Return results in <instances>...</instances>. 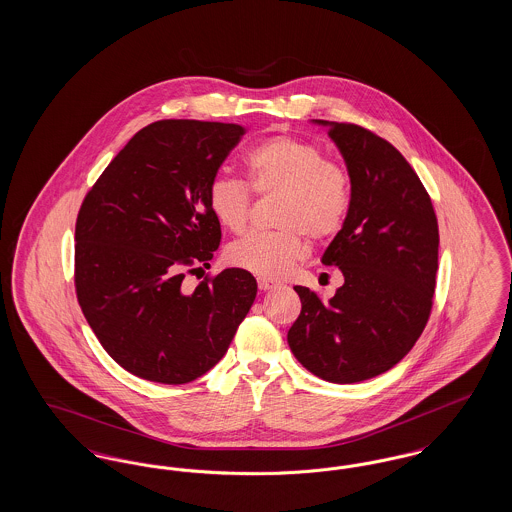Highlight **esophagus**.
Masks as SVG:
<instances>
[{
	"label": "esophagus",
	"mask_w": 512,
	"mask_h": 512,
	"mask_svg": "<svg viewBox=\"0 0 512 512\" xmlns=\"http://www.w3.org/2000/svg\"><path fill=\"white\" fill-rule=\"evenodd\" d=\"M257 284H259V290H263V292L272 290V288L276 286L272 280H267V278H259V280H257Z\"/></svg>",
	"instance_id": "1"
}]
</instances>
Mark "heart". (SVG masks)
<instances>
[{"instance_id": "1", "label": "heart", "mask_w": 512, "mask_h": 512, "mask_svg": "<svg viewBox=\"0 0 512 512\" xmlns=\"http://www.w3.org/2000/svg\"><path fill=\"white\" fill-rule=\"evenodd\" d=\"M245 169L255 194H280L274 232H251L230 244L226 259L261 278H280L301 261L307 236L317 242L334 238L351 211L353 184L349 171L326 159L322 147L292 134H276L251 147ZM207 203L222 228L244 232L251 215V192L242 180L217 176Z\"/></svg>"}]
</instances>
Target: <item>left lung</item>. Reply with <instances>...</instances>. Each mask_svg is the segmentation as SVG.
Segmentation results:
<instances>
[{
  "label": "left lung",
  "mask_w": 512,
  "mask_h": 512,
  "mask_svg": "<svg viewBox=\"0 0 512 512\" xmlns=\"http://www.w3.org/2000/svg\"><path fill=\"white\" fill-rule=\"evenodd\" d=\"M328 128L351 174V211L322 263L343 286L322 303L295 286L301 313L288 332L295 359L318 378L355 384L397 365L432 311L438 272V219L407 159L374 132L349 122Z\"/></svg>",
  "instance_id": "8db88e82"
}]
</instances>
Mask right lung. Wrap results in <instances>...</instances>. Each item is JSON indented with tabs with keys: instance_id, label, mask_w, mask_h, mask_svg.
I'll return each instance as SVG.
<instances>
[{
	"instance_id": "add662e5",
	"label": "right lung",
	"mask_w": 512,
	"mask_h": 512,
	"mask_svg": "<svg viewBox=\"0 0 512 512\" xmlns=\"http://www.w3.org/2000/svg\"><path fill=\"white\" fill-rule=\"evenodd\" d=\"M244 134L226 122H151L82 201L76 297L103 349L138 378L176 386L203 376L255 301L257 282L242 268L195 290L182 284L219 249L207 190Z\"/></svg>"
}]
</instances>
